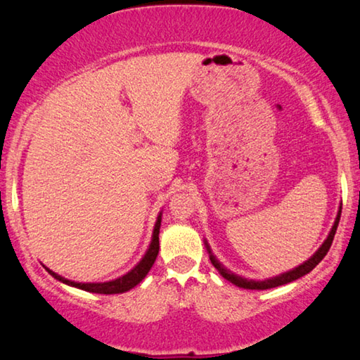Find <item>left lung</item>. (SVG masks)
Segmentation results:
<instances>
[{
    "instance_id": "left-lung-1",
    "label": "left lung",
    "mask_w": 360,
    "mask_h": 360,
    "mask_svg": "<svg viewBox=\"0 0 360 360\" xmlns=\"http://www.w3.org/2000/svg\"><path fill=\"white\" fill-rule=\"evenodd\" d=\"M340 216H341V206L340 210L337 212V217H335V222L332 225L330 231H328L327 238L326 241L322 243L321 248L316 251L311 257H309L308 260H304L302 265H298L295 268H292V270L285 271V273H281V275H278L275 278H270V279H264V281H254V279H248V278H243L240 275H235L233 271H230L225 268L221 262H219L216 259V255L212 254L211 248L208 245V241L205 240V248L206 251H208L210 254V260L211 264L214 265L216 270L221 273V276L227 279V281H230L231 284L238 285V288H243V289H251V290H265V289H271V288H278V285H283V284H288V283H292L295 281V279L302 278L307 275V273H309L313 270V268L319 264V262L326 257V254L328 252V249H330L332 246V241H333V236H335V231H337V227H338V222H340Z\"/></svg>"
}]
</instances>
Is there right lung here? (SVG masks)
Wrapping results in <instances>:
<instances>
[{"mask_svg":"<svg viewBox=\"0 0 360 360\" xmlns=\"http://www.w3.org/2000/svg\"><path fill=\"white\" fill-rule=\"evenodd\" d=\"M160 224H162V211L158 212L157 216V221L154 225V233H152V241L149 245V249L146 251L144 257L138 262V265H135L131 268L129 273H125L124 276H120L117 279H112V281H106V283H76V281H71V279H66L63 276H60L58 273L52 271L51 268L44 266L46 270L49 271V275H52L53 278L57 279V281L63 283L66 285H71V288H77V289H82V290H87V292H94V294H106V295H111V294H122V292H127L135 288L139 283L143 281L148 275L149 270L154 265V262L157 259V254H158V233H160Z\"/></svg>","mask_w":360,"mask_h":360,"instance_id":"obj_1","label":"right lung"}]
</instances>
